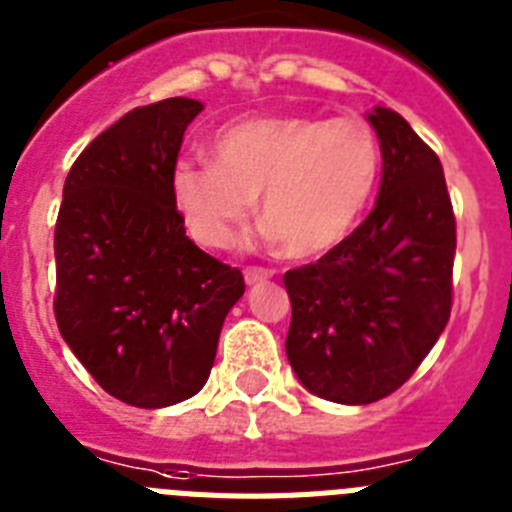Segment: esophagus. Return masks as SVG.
<instances>
[{
	"instance_id": "1",
	"label": "esophagus",
	"mask_w": 512,
	"mask_h": 512,
	"mask_svg": "<svg viewBox=\"0 0 512 512\" xmlns=\"http://www.w3.org/2000/svg\"><path fill=\"white\" fill-rule=\"evenodd\" d=\"M268 278H273V270L270 268H247L244 270V281H247V286H257V283L268 281Z\"/></svg>"
}]
</instances>
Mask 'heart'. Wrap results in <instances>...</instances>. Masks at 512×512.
<instances>
[{
	"label": "heart",
	"mask_w": 512,
	"mask_h": 512,
	"mask_svg": "<svg viewBox=\"0 0 512 512\" xmlns=\"http://www.w3.org/2000/svg\"><path fill=\"white\" fill-rule=\"evenodd\" d=\"M216 162L172 167V195L190 234L229 247L260 195L265 234L291 257H317L350 237L381 175V144L363 118L262 115L221 128Z\"/></svg>",
	"instance_id": "obj_1"
}]
</instances>
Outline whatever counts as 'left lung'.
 Returning <instances> with one entry per match:
<instances>
[{
  "label": "left lung",
  "mask_w": 512,
  "mask_h": 512,
  "mask_svg": "<svg viewBox=\"0 0 512 512\" xmlns=\"http://www.w3.org/2000/svg\"><path fill=\"white\" fill-rule=\"evenodd\" d=\"M368 121L384 159L376 206L335 250L283 275L291 368L340 404L397 391L446 330L453 301L456 219L441 159L394 110Z\"/></svg>",
  "instance_id": "left-lung-1"
}]
</instances>
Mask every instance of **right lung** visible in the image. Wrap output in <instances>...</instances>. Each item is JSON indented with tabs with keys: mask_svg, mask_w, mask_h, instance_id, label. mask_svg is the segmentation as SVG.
I'll return each mask as SVG.
<instances>
[{
	"mask_svg": "<svg viewBox=\"0 0 512 512\" xmlns=\"http://www.w3.org/2000/svg\"><path fill=\"white\" fill-rule=\"evenodd\" d=\"M203 105L126 113L71 164L56 219V324L92 379L131 407L190 399L211 373L244 278L185 237L172 195L182 136Z\"/></svg>",
	"mask_w": 512,
	"mask_h": 512,
	"instance_id": "right-lung-1",
	"label": "right lung"
}]
</instances>
